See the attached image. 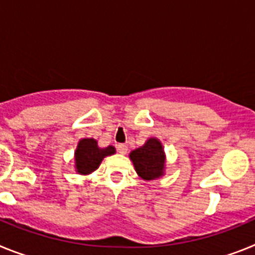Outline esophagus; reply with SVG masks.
<instances>
[{
  "mask_svg": "<svg viewBox=\"0 0 255 255\" xmlns=\"http://www.w3.org/2000/svg\"><path fill=\"white\" fill-rule=\"evenodd\" d=\"M117 149H118V151L121 152V154H127V151H128V146L126 145V143H119L118 146H117Z\"/></svg>",
  "mask_w": 255,
  "mask_h": 255,
  "instance_id": "esophagus-1",
  "label": "esophagus"
}]
</instances>
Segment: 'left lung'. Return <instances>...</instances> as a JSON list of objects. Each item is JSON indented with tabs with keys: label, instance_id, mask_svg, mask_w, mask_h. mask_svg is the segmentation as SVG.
Segmentation results:
<instances>
[{
	"label": "left lung",
	"instance_id": "obj_1",
	"mask_svg": "<svg viewBox=\"0 0 255 255\" xmlns=\"http://www.w3.org/2000/svg\"><path fill=\"white\" fill-rule=\"evenodd\" d=\"M129 158L142 180L151 181L163 174L165 156L163 146L156 138H150L145 145L133 150Z\"/></svg>",
	"mask_w": 255,
	"mask_h": 255
}]
</instances>
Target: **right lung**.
<instances>
[{"mask_svg":"<svg viewBox=\"0 0 255 255\" xmlns=\"http://www.w3.org/2000/svg\"><path fill=\"white\" fill-rule=\"evenodd\" d=\"M115 152L113 146L100 149L94 138H83L79 141L77 151H75V167L78 173L88 174L99 168L101 160L108 155Z\"/></svg>","mask_w":255,"mask_h":255,"instance_id":"add662e5","label":"right lung"}]
</instances>
